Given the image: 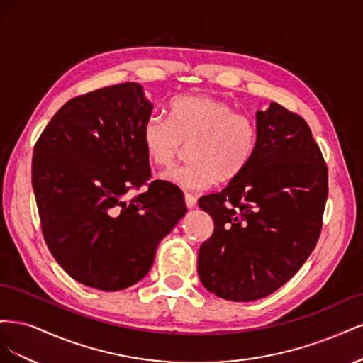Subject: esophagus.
Segmentation results:
<instances>
[{
    "mask_svg": "<svg viewBox=\"0 0 363 363\" xmlns=\"http://www.w3.org/2000/svg\"><path fill=\"white\" fill-rule=\"evenodd\" d=\"M184 203H186V207L188 208H192L196 206V199L192 195V194H186L184 195Z\"/></svg>",
    "mask_w": 363,
    "mask_h": 363,
    "instance_id": "esophagus-1",
    "label": "esophagus"
}]
</instances>
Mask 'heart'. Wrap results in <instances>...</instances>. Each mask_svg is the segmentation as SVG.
Wrapping results in <instances>:
<instances>
[{
	"instance_id": "1",
	"label": "heart",
	"mask_w": 363,
	"mask_h": 363,
	"mask_svg": "<svg viewBox=\"0 0 363 363\" xmlns=\"http://www.w3.org/2000/svg\"><path fill=\"white\" fill-rule=\"evenodd\" d=\"M169 121L151 116L142 128V144L156 167L171 168L184 145L189 163L163 174L184 191L232 182L250 167L259 145L256 121L219 98L183 95L171 101Z\"/></svg>"
}]
</instances>
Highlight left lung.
Wrapping results in <instances>:
<instances>
[{
	"mask_svg": "<svg viewBox=\"0 0 363 363\" xmlns=\"http://www.w3.org/2000/svg\"><path fill=\"white\" fill-rule=\"evenodd\" d=\"M250 167L199 206L213 233L199 251L203 286L230 301H255L291 280L323 228L328 171L311 127L277 103L256 113Z\"/></svg>",
	"mask_w": 363,
	"mask_h": 363,
	"instance_id": "obj_1",
	"label": "left lung"
}]
</instances>
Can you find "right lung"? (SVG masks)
I'll return each mask as SVG.
<instances>
[{
	"label": "right lung",
	"mask_w": 363,
	"mask_h": 363,
	"mask_svg": "<svg viewBox=\"0 0 363 363\" xmlns=\"http://www.w3.org/2000/svg\"><path fill=\"white\" fill-rule=\"evenodd\" d=\"M152 104L138 83L74 96L36 140L31 162L42 235L65 272L100 291L147 276L186 213L183 192L151 179L142 128ZM142 185L149 189L126 200Z\"/></svg>",
	"instance_id": "add662e5"
}]
</instances>
